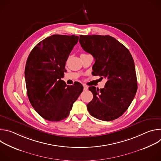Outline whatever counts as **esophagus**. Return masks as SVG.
I'll return each instance as SVG.
<instances>
[{
    "mask_svg": "<svg viewBox=\"0 0 161 161\" xmlns=\"http://www.w3.org/2000/svg\"><path fill=\"white\" fill-rule=\"evenodd\" d=\"M83 88H84V90H86L88 88V86H86V85H83Z\"/></svg>",
    "mask_w": 161,
    "mask_h": 161,
    "instance_id": "obj_1",
    "label": "esophagus"
}]
</instances>
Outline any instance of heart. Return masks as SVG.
Returning <instances> with one entry per match:
<instances>
[{"label": "heart", "mask_w": 161, "mask_h": 161, "mask_svg": "<svg viewBox=\"0 0 161 161\" xmlns=\"http://www.w3.org/2000/svg\"><path fill=\"white\" fill-rule=\"evenodd\" d=\"M81 55H85V54H84V53H82V54H81Z\"/></svg>", "instance_id": "obj_1"}]
</instances>
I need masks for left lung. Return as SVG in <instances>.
I'll use <instances>...</instances> for the list:
<instances>
[{"label":"left lung","instance_id":"left-lung-1","mask_svg":"<svg viewBox=\"0 0 161 161\" xmlns=\"http://www.w3.org/2000/svg\"><path fill=\"white\" fill-rule=\"evenodd\" d=\"M82 48L94 57V76L107 80L103 88L90 86L93 99L87 104L92 116L101 120L117 119L127 109L137 89L135 65L129 50L110 36H80Z\"/></svg>","mask_w":161,"mask_h":161}]
</instances>
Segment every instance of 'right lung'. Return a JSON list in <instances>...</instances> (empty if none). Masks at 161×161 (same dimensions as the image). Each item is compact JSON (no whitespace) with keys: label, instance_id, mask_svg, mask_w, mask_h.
Listing matches in <instances>:
<instances>
[{"label":"right lung","instance_id":"obj_1","mask_svg":"<svg viewBox=\"0 0 161 161\" xmlns=\"http://www.w3.org/2000/svg\"><path fill=\"white\" fill-rule=\"evenodd\" d=\"M78 39L76 36L52 35L39 42L28 57L25 69L27 96L34 109L47 120L67 118L83 92L81 83L69 86L61 80Z\"/></svg>","mask_w":161,"mask_h":161}]
</instances>
